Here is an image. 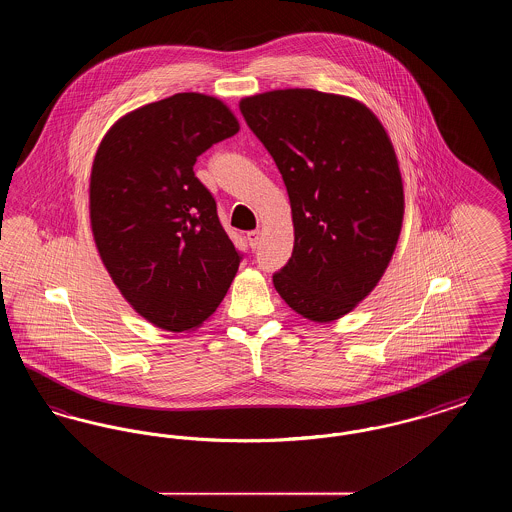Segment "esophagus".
<instances>
[{
  "instance_id": "esophagus-1",
  "label": "esophagus",
  "mask_w": 512,
  "mask_h": 512,
  "mask_svg": "<svg viewBox=\"0 0 512 512\" xmlns=\"http://www.w3.org/2000/svg\"><path fill=\"white\" fill-rule=\"evenodd\" d=\"M245 238H247V244H249L251 249H257L259 240H261V232H259V230H251V232L245 234Z\"/></svg>"
}]
</instances>
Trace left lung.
<instances>
[{"label":"left lung","mask_w":512,"mask_h":512,"mask_svg":"<svg viewBox=\"0 0 512 512\" xmlns=\"http://www.w3.org/2000/svg\"><path fill=\"white\" fill-rule=\"evenodd\" d=\"M240 111L292 203L295 242L276 292L315 322L347 315L388 268L405 213L382 122L355 99L303 88L242 99Z\"/></svg>","instance_id":"1"}]
</instances>
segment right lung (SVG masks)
Masks as SVG:
<instances>
[{"mask_svg":"<svg viewBox=\"0 0 512 512\" xmlns=\"http://www.w3.org/2000/svg\"><path fill=\"white\" fill-rule=\"evenodd\" d=\"M238 130L220 99L188 92L124 115L99 144L90 178L99 257L136 313L163 330L211 317L244 259L194 172L201 153Z\"/></svg>","mask_w":512,"mask_h":512,"instance_id":"1","label":"right lung"}]
</instances>
